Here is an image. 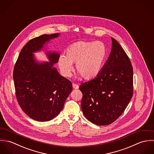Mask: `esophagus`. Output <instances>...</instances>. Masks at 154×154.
<instances>
[{
    "label": "esophagus",
    "mask_w": 154,
    "mask_h": 154,
    "mask_svg": "<svg viewBox=\"0 0 154 154\" xmlns=\"http://www.w3.org/2000/svg\"><path fill=\"white\" fill-rule=\"evenodd\" d=\"M72 87H73V88H74V89H78L79 88V86L77 84H73Z\"/></svg>",
    "instance_id": "esophagus-1"
}]
</instances>
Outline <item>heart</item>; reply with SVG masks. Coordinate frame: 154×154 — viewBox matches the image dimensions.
Here are the masks:
<instances>
[{"instance_id": "obj_1", "label": "heart", "mask_w": 154, "mask_h": 154, "mask_svg": "<svg viewBox=\"0 0 154 154\" xmlns=\"http://www.w3.org/2000/svg\"><path fill=\"white\" fill-rule=\"evenodd\" d=\"M106 48L101 42L79 41L69 45L66 56L61 55L58 60L62 73L66 77L71 76L73 64L75 69L84 79L96 77L100 72L106 57Z\"/></svg>"}]
</instances>
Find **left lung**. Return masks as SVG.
Segmentation results:
<instances>
[{"instance_id":"8db88e82","label":"left lung","mask_w":154,"mask_h":154,"mask_svg":"<svg viewBox=\"0 0 154 154\" xmlns=\"http://www.w3.org/2000/svg\"><path fill=\"white\" fill-rule=\"evenodd\" d=\"M110 56L97 76L82 83L81 108L94 124L108 125L124 112L133 93L132 63L125 51L113 38Z\"/></svg>"}]
</instances>
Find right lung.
Instances as JSON below:
<instances>
[{
    "label": "right lung",
    "mask_w": 154,
    "mask_h": 154,
    "mask_svg": "<svg viewBox=\"0 0 154 154\" xmlns=\"http://www.w3.org/2000/svg\"><path fill=\"white\" fill-rule=\"evenodd\" d=\"M59 34L42 35L30 40L22 48L13 72L17 101L22 110L31 119L49 121L57 116L72 90V82L61 76L53 67L59 54L49 53L50 62L38 64L32 53Z\"/></svg>",
    "instance_id": "1"
}]
</instances>
